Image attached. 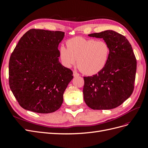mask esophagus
Here are the masks:
<instances>
[{"label":"esophagus","mask_w":148,"mask_h":148,"mask_svg":"<svg viewBox=\"0 0 148 148\" xmlns=\"http://www.w3.org/2000/svg\"><path fill=\"white\" fill-rule=\"evenodd\" d=\"M73 76H74V77H78V76H79V73L77 72V71H73Z\"/></svg>","instance_id":"1"}]
</instances>
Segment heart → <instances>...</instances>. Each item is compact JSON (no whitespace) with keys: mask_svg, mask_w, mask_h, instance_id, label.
<instances>
[{"mask_svg":"<svg viewBox=\"0 0 148 148\" xmlns=\"http://www.w3.org/2000/svg\"><path fill=\"white\" fill-rule=\"evenodd\" d=\"M66 46L60 47L61 60L66 67H71L77 62L82 72L93 75L104 69L108 61L110 47L104 41L75 37L68 40Z\"/></svg>","mask_w":148,"mask_h":148,"instance_id":"b5f03b06","label":"heart"}]
</instances>
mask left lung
<instances>
[{"mask_svg":"<svg viewBox=\"0 0 148 148\" xmlns=\"http://www.w3.org/2000/svg\"><path fill=\"white\" fill-rule=\"evenodd\" d=\"M103 38L110 47L106 66L91 77H84V100L94 110L114 109L123 103L134 90L136 59L130 43L123 35L107 30L88 34Z\"/></svg>","mask_w":148,"mask_h":148,"instance_id":"left-lung-1","label":"left lung"}]
</instances>
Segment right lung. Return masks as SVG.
<instances>
[{"instance_id": "add662e5", "label": "right lung", "mask_w": 148, "mask_h": 148, "mask_svg": "<svg viewBox=\"0 0 148 148\" xmlns=\"http://www.w3.org/2000/svg\"><path fill=\"white\" fill-rule=\"evenodd\" d=\"M65 33L31 29L10 57L9 86L20 106L40 114L52 113L63 103L73 71L59 62V44Z\"/></svg>"}]
</instances>
